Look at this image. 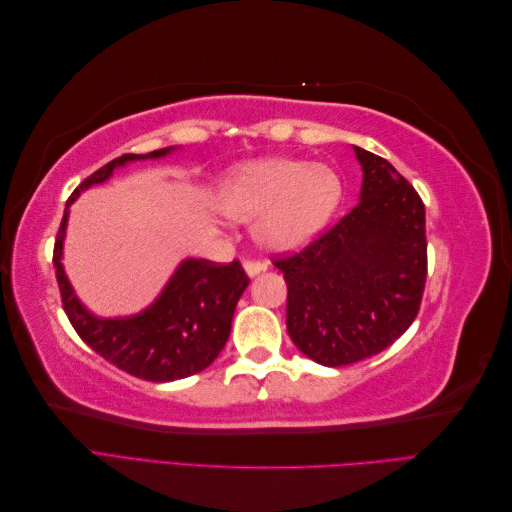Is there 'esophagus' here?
Wrapping results in <instances>:
<instances>
[{"label": "esophagus", "instance_id": "34e87169", "mask_svg": "<svg viewBox=\"0 0 512 512\" xmlns=\"http://www.w3.org/2000/svg\"><path fill=\"white\" fill-rule=\"evenodd\" d=\"M243 269H245V273L250 275V277H256L258 273H262L267 269V265L265 262H260V260H245L243 262Z\"/></svg>", "mask_w": 512, "mask_h": 512}]
</instances>
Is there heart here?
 <instances>
[{
  "mask_svg": "<svg viewBox=\"0 0 512 512\" xmlns=\"http://www.w3.org/2000/svg\"><path fill=\"white\" fill-rule=\"evenodd\" d=\"M342 179L324 164L269 158L222 179L215 209L230 222H254L256 241L273 252L307 245L342 203Z\"/></svg>",
  "mask_w": 512,
  "mask_h": 512,
  "instance_id": "1",
  "label": "heart"
}]
</instances>
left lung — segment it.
I'll list each match as a JSON object with an SVG mask.
<instances>
[{"label": "left lung", "instance_id": "8db88e82", "mask_svg": "<svg viewBox=\"0 0 512 512\" xmlns=\"http://www.w3.org/2000/svg\"><path fill=\"white\" fill-rule=\"evenodd\" d=\"M359 203L303 252L277 258L288 286L286 329L305 356L342 367L389 348L421 307L425 205L391 162L354 147Z\"/></svg>", "mask_w": 512, "mask_h": 512}]
</instances>
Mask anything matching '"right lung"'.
<instances>
[{"instance_id":"right-lung-1","label":"right lung","mask_w":512,"mask_h":512,"mask_svg":"<svg viewBox=\"0 0 512 512\" xmlns=\"http://www.w3.org/2000/svg\"><path fill=\"white\" fill-rule=\"evenodd\" d=\"M177 147H166L136 156L115 158L87 177L68 198L61 220L53 265L66 314L83 342L108 363L128 371L130 376L151 382L188 378L209 367L228 342L237 301L250 284L237 260L215 265L209 260L185 258L170 275L160 297L134 316L100 318L79 301L64 271V239L70 205L91 185L111 179L117 168L138 160H158Z\"/></svg>"}]
</instances>
